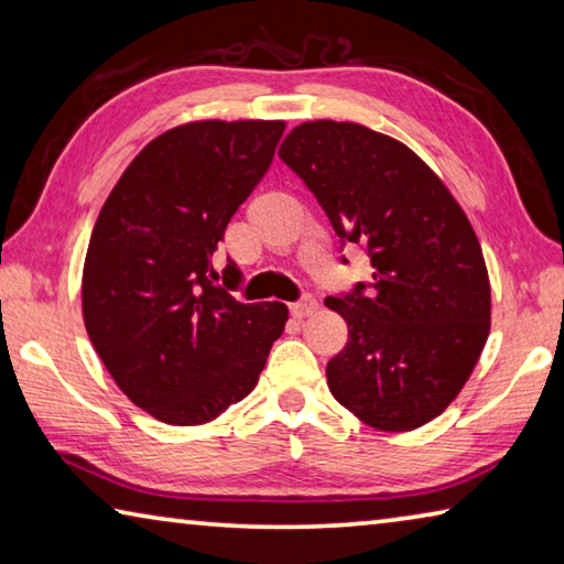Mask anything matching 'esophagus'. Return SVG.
Listing matches in <instances>:
<instances>
[{
    "mask_svg": "<svg viewBox=\"0 0 564 564\" xmlns=\"http://www.w3.org/2000/svg\"><path fill=\"white\" fill-rule=\"evenodd\" d=\"M316 308H318V301L313 299V295H303V299L291 303V313H293L295 318L311 316V313H316Z\"/></svg>",
    "mask_w": 564,
    "mask_h": 564,
    "instance_id": "esophagus-1",
    "label": "esophagus"
}]
</instances>
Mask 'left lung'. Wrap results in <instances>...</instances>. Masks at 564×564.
I'll return each mask as SVG.
<instances>
[{
	"instance_id": "8db88e82",
	"label": "left lung",
	"mask_w": 564,
	"mask_h": 564,
	"mask_svg": "<svg viewBox=\"0 0 564 564\" xmlns=\"http://www.w3.org/2000/svg\"><path fill=\"white\" fill-rule=\"evenodd\" d=\"M279 156L373 281L326 305L348 323L328 360L333 398L386 433L415 431L460 393L490 333L482 248L451 191L405 144L350 121H305ZM346 263V259H343Z\"/></svg>"
}]
</instances>
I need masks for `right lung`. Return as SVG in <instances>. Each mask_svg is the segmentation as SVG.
Wrapping results in <instances>:
<instances>
[{
  "mask_svg": "<svg viewBox=\"0 0 564 564\" xmlns=\"http://www.w3.org/2000/svg\"><path fill=\"white\" fill-rule=\"evenodd\" d=\"M283 121H194L161 133L123 171L94 224L82 279L91 346L133 405L202 425L259 383L285 303H243L214 253L269 171Z\"/></svg>",
  "mask_w": 564,
  "mask_h": 564,
  "instance_id": "1",
  "label": "right lung"
}]
</instances>
